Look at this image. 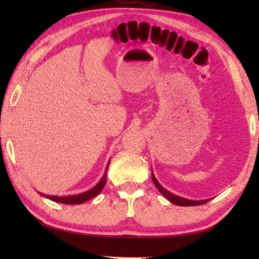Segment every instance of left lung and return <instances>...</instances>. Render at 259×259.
<instances>
[{"mask_svg":"<svg viewBox=\"0 0 259 259\" xmlns=\"http://www.w3.org/2000/svg\"><path fill=\"white\" fill-rule=\"evenodd\" d=\"M151 177H152L153 184H155V186L157 187V189L160 191V194H162L164 197H166L170 202H172V203H175V205H177V206H198V205H202V203H206L207 201L210 200V199L190 200V199H186V198H183V197H179L177 195H174L172 192H170L167 189H164L163 187L158 183V180L156 179L153 172H151Z\"/></svg>","mask_w":259,"mask_h":259,"instance_id":"obj_1","label":"left lung"}]
</instances>
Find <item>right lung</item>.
<instances>
[{"label":"right lung","mask_w":259,"mask_h":259,"mask_svg":"<svg viewBox=\"0 0 259 259\" xmlns=\"http://www.w3.org/2000/svg\"><path fill=\"white\" fill-rule=\"evenodd\" d=\"M109 164L110 161L108 162L107 167H106V171H104L103 176L101 180L99 181V183L93 187V188L89 189L88 191L82 192V194H78V195H71V196H65V197H59V196H49V195H45L42 194V192H38L41 196L48 198V199H50L52 201H56V202H61V203H65V205H79V203L82 202H85L88 200H90L91 198L96 197L98 194H100V191L103 189L104 185H106V181H107V170L109 168Z\"/></svg>","instance_id":"right-lung-1"}]
</instances>
